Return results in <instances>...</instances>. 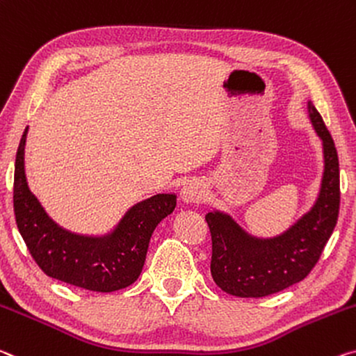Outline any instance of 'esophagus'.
I'll return each mask as SVG.
<instances>
[{
    "label": "esophagus",
    "instance_id": "34e87169",
    "mask_svg": "<svg viewBox=\"0 0 356 356\" xmlns=\"http://www.w3.org/2000/svg\"><path fill=\"white\" fill-rule=\"evenodd\" d=\"M206 196V187L201 180H191L182 190V200L185 202H201Z\"/></svg>",
    "mask_w": 356,
    "mask_h": 356
}]
</instances>
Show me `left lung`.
<instances>
[{
    "label": "left lung",
    "mask_w": 356,
    "mask_h": 356,
    "mask_svg": "<svg viewBox=\"0 0 356 356\" xmlns=\"http://www.w3.org/2000/svg\"><path fill=\"white\" fill-rule=\"evenodd\" d=\"M309 118L323 145V177L310 211L274 238H255L228 216L212 211L206 222L212 236L211 274L223 291L263 298L301 282L317 264L339 216V160L323 118L307 103Z\"/></svg>",
    "instance_id": "left-lung-1"
}]
</instances>
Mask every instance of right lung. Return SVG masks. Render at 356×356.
Masks as SVG:
<instances>
[{"instance_id":"obj_1","label":"right lung","mask_w":356,"mask_h":356,"mask_svg":"<svg viewBox=\"0 0 356 356\" xmlns=\"http://www.w3.org/2000/svg\"><path fill=\"white\" fill-rule=\"evenodd\" d=\"M20 139L14 171L17 228L38 266L49 277L90 291L127 289L143 270L158 223L176 209V195L160 193L134 204L104 236H82L61 228L44 211L25 176V143Z\"/></svg>"}]
</instances>
